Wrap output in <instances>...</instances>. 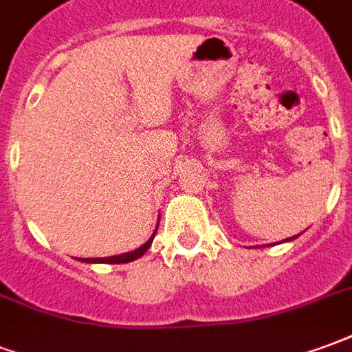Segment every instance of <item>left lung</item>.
<instances>
[{"mask_svg":"<svg viewBox=\"0 0 352 352\" xmlns=\"http://www.w3.org/2000/svg\"><path fill=\"white\" fill-rule=\"evenodd\" d=\"M294 238H296V236H292V238H287V240H294Z\"/></svg>","mask_w":352,"mask_h":352,"instance_id":"8db88e82","label":"left lung"}]
</instances>
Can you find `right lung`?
<instances>
[{"mask_svg":"<svg viewBox=\"0 0 352 352\" xmlns=\"http://www.w3.org/2000/svg\"><path fill=\"white\" fill-rule=\"evenodd\" d=\"M157 225H159V223H157ZM155 232H157V229H155ZM155 232L151 234V238L144 243V245H140L138 250L129 251V253H123V255H114V257L78 258V261H82V263H102V264H123V263H131V261H137L138 257H142L146 251L150 250V245H151V242H153V236H155Z\"/></svg>","mask_w":352,"mask_h":352,"instance_id":"add662e5","label":"right lung"}]
</instances>
